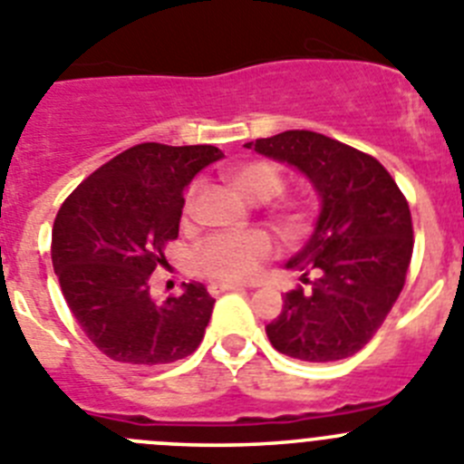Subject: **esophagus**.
Segmentation results:
<instances>
[{
    "label": "esophagus",
    "mask_w": 464,
    "mask_h": 464,
    "mask_svg": "<svg viewBox=\"0 0 464 464\" xmlns=\"http://www.w3.org/2000/svg\"><path fill=\"white\" fill-rule=\"evenodd\" d=\"M249 288L246 284H231V281H219V284H210V295H219V293H227V291H245Z\"/></svg>",
    "instance_id": "1"
}]
</instances>
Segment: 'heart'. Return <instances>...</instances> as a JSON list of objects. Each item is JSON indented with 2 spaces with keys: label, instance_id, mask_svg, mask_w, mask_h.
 Listing matches in <instances>:
<instances>
[{
  "label": "heart",
  "instance_id": "1",
  "mask_svg": "<svg viewBox=\"0 0 464 464\" xmlns=\"http://www.w3.org/2000/svg\"><path fill=\"white\" fill-rule=\"evenodd\" d=\"M228 183L249 201H270L285 189L284 171L270 160H249L227 171ZM197 198V188L185 194L183 212L189 215ZM276 227L284 233H297L306 222V215L295 203H284L275 210ZM272 256V240L261 231L212 236L194 254V267L203 276L222 281H240L252 276L263 261Z\"/></svg>",
  "mask_w": 464,
  "mask_h": 464
}]
</instances>
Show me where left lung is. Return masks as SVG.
<instances>
[{
	"label": "left lung",
	"instance_id": "1",
	"mask_svg": "<svg viewBox=\"0 0 464 464\" xmlns=\"http://www.w3.org/2000/svg\"><path fill=\"white\" fill-rule=\"evenodd\" d=\"M245 146L300 169L323 198L314 236L288 261L304 272L306 288L285 293L267 339L300 362L353 357L382 327L405 285L414 246L408 198L373 155L311 130Z\"/></svg>",
	"mask_w": 464,
	"mask_h": 464
}]
</instances>
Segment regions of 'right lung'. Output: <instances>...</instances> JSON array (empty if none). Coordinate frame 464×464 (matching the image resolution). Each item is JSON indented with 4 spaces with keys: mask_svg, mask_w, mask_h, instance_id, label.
<instances>
[{
    "mask_svg": "<svg viewBox=\"0 0 464 464\" xmlns=\"http://www.w3.org/2000/svg\"><path fill=\"white\" fill-rule=\"evenodd\" d=\"M215 146L146 141L95 169L62 203L52 227V266L91 343L121 363L158 366L198 348L212 315L203 284H188L164 304L150 275L179 237L183 189L218 162Z\"/></svg>",
    "mask_w": 464,
    "mask_h": 464,
    "instance_id": "add662e5",
    "label": "right lung"
}]
</instances>
